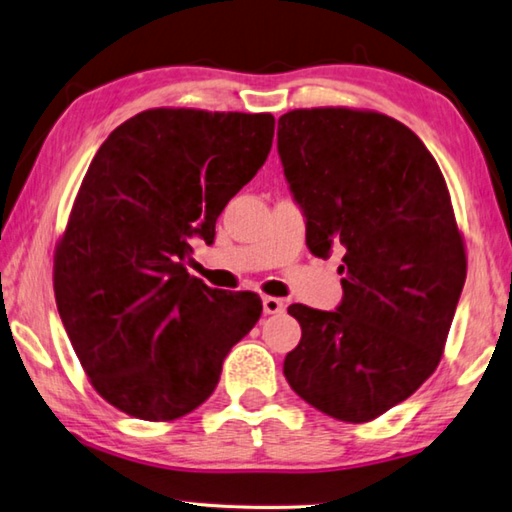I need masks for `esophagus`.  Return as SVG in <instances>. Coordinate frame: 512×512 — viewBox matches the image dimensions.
Listing matches in <instances>:
<instances>
[{"instance_id":"34e87169","label":"esophagus","mask_w":512,"mask_h":512,"mask_svg":"<svg viewBox=\"0 0 512 512\" xmlns=\"http://www.w3.org/2000/svg\"><path fill=\"white\" fill-rule=\"evenodd\" d=\"M262 304H264V313L266 315L284 313V309H286V302L284 300H280V297H271V295H266L264 300H262Z\"/></svg>"}]
</instances>
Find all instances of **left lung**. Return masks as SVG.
<instances>
[{
  "mask_svg": "<svg viewBox=\"0 0 512 512\" xmlns=\"http://www.w3.org/2000/svg\"><path fill=\"white\" fill-rule=\"evenodd\" d=\"M277 152L315 257L342 253L336 311L291 304L284 376L315 410L367 423L434 374L466 282L448 185L410 127L378 111L293 109Z\"/></svg>",
  "mask_w": 512,
  "mask_h": 512,
  "instance_id": "left-lung-1",
  "label": "left lung"
}]
</instances>
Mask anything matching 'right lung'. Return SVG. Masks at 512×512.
Listing matches in <instances>:
<instances>
[{"label":"right lung","mask_w":512,"mask_h":512,"mask_svg":"<svg viewBox=\"0 0 512 512\" xmlns=\"http://www.w3.org/2000/svg\"><path fill=\"white\" fill-rule=\"evenodd\" d=\"M271 114L147 109L100 145L55 248V302L73 351L109 405L174 421L215 392L228 351L255 327V293L185 268L221 210L264 165Z\"/></svg>","instance_id":"right-lung-1"}]
</instances>
